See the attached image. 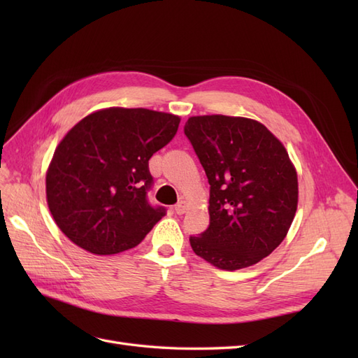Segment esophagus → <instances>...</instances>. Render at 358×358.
<instances>
[{"label":"esophagus","instance_id":"esophagus-1","mask_svg":"<svg viewBox=\"0 0 358 358\" xmlns=\"http://www.w3.org/2000/svg\"><path fill=\"white\" fill-rule=\"evenodd\" d=\"M185 210H187V203H185V201H179V203L175 206V212H176L178 215H183V213H185Z\"/></svg>","mask_w":358,"mask_h":358}]
</instances>
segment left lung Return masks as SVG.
<instances>
[{"label": "left lung", "instance_id": "1", "mask_svg": "<svg viewBox=\"0 0 358 358\" xmlns=\"http://www.w3.org/2000/svg\"><path fill=\"white\" fill-rule=\"evenodd\" d=\"M183 133L210 185V222L189 236L192 251L230 272L272 254L297 210V173L284 145L263 124L224 115L192 116Z\"/></svg>", "mask_w": 358, "mask_h": 358}]
</instances>
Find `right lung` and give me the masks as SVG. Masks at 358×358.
I'll return each mask as SVG.
<instances>
[{
  "label": "right lung",
  "mask_w": 358,
  "mask_h": 358,
  "mask_svg": "<svg viewBox=\"0 0 358 358\" xmlns=\"http://www.w3.org/2000/svg\"><path fill=\"white\" fill-rule=\"evenodd\" d=\"M179 122L170 113L110 107L70 129L53 154L46 196L73 243L112 255L145 239L167 212L148 200L149 159L175 137Z\"/></svg>",
  "instance_id": "add662e5"
}]
</instances>
